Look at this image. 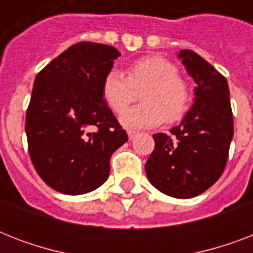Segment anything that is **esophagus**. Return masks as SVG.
Segmentation results:
<instances>
[{"label":"esophagus","mask_w":253,"mask_h":253,"mask_svg":"<svg viewBox=\"0 0 253 253\" xmlns=\"http://www.w3.org/2000/svg\"><path fill=\"white\" fill-rule=\"evenodd\" d=\"M127 135H128V139H130V140H132V139H134L135 136L138 135V132H136V131L128 130V131H127Z\"/></svg>","instance_id":"34e87169"}]
</instances>
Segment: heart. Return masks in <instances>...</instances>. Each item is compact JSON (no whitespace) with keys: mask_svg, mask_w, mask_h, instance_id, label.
Here are the masks:
<instances>
[{"mask_svg":"<svg viewBox=\"0 0 253 253\" xmlns=\"http://www.w3.org/2000/svg\"><path fill=\"white\" fill-rule=\"evenodd\" d=\"M176 65L162 56H146L131 63L127 76L118 69H110L101 85L103 99L114 113H123L143 90V103L125 112L122 123L130 128H146L160 123L180 121L188 111L190 91L177 76Z\"/></svg>","mask_w":253,"mask_h":253,"instance_id":"heart-1","label":"heart"}]
</instances>
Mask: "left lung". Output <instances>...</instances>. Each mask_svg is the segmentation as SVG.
Instances as JSON below:
<instances>
[{
	"instance_id": "left-lung-1",
	"label": "left lung",
	"mask_w": 253,
	"mask_h": 253,
	"mask_svg": "<svg viewBox=\"0 0 253 253\" xmlns=\"http://www.w3.org/2000/svg\"><path fill=\"white\" fill-rule=\"evenodd\" d=\"M196 83L194 103L170 134H154L146 173L155 188L174 198H193L218 181L234 135L227 80L190 49L177 55Z\"/></svg>"
}]
</instances>
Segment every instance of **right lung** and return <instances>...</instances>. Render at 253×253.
Masks as SVG:
<instances>
[{
  "mask_svg": "<svg viewBox=\"0 0 253 253\" xmlns=\"http://www.w3.org/2000/svg\"><path fill=\"white\" fill-rule=\"evenodd\" d=\"M119 56L111 45L80 42L35 77L25 127L30 158L56 192L77 196L101 186L113 152L128 140L101 91Z\"/></svg>",
  "mask_w": 253,
  "mask_h": 253,
  "instance_id": "obj_1",
  "label": "right lung"
}]
</instances>
